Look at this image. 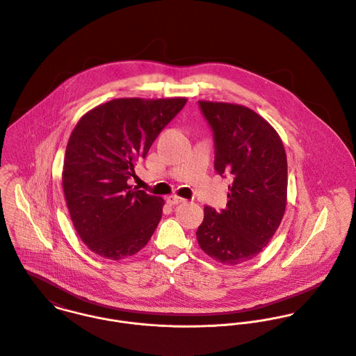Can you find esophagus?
I'll return each instance as SVG.
<instances>
[{
	"instance_id": "esophagus-1",
	"label": "esophagus",
	"mask_w": 356,
	"mask_h": 356,
	"mask_svg": "<svg viewBox=\"0 0 356 356\" xmlns=\"http://www.w3.org/2000/svg\"><path fill=\"white\" fill-rule=\"evenodd\" d=\"M184 202H185V199H182V197L177 196V195H171V196H168V197H167V203H168V204H171V206L179 204V203H184Z\"/></svg>"
}]
</instances>
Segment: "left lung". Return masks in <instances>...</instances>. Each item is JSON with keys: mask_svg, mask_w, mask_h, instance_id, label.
Returning <instances> with one entry per match:
<instances>
[{"mask_svg": "<svg viewBox=\"0 0 356 356\" xmlns=\"http://www.w3.org/2000/svg\"><path fill=\"white\" fill-rule=\"evenodd\" d=\"M216 139V171L232 174L227 209L204 207L196 236L200 248L225 265H238L269 243L287 203V157L276 129L254 111L199 101Z\"/></svg>", "mask_w": 356, "mask_h": 356, "instance_id": "obj_1", "label": "left lung"}]
</instances>
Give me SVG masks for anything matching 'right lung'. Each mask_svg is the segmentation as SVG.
I'll return each mask as SVG.
<instances>
[{"label":"right lung","instance_id":"1","mask_svg":"<svg viewBox=\"0 0 356 356\" xmlns=\"http://www.w3.org/2000/svg\"><path fill=\"white\" fill-rule=\"evenodd\" d=\"M186 98H119L88 111L69 138L62 186L80 238L119 261L142 250L156 231L164 199L127 184Z\"/></svg>","mask_w":356,"mask_h":356}]
</instances>
